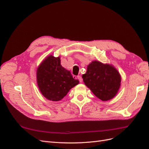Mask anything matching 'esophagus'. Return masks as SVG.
<instances>
[{"label":"esophagus","mask_w":149,"mask_h":149,"mask_svg":"<svg viewBox=\"0 0 149 149\" xmlns=\"http://www.w3.org/2000/svg\"><path fill=\"white\" fill-rule=\"evenodd\" d=\"M78 79H79L80 83H82L83 82V78H82V77L81 76H78Z\"/></svg>","instance_id":"esophagus-1"}]
</instances>
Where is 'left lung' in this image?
Returning <instances> with one entry per match:
<instances>
[{"label": "left lung", "mask_w": 149, "mask_h": 149, "mask_svg": "<svg viewBox=\"0 0 149 149\" xmlns=\"http://www.w3.org/2000/svg\"><path fill=\"white\" fill-rule=\"evenodd\" d=\"M83 81L93 94L102 101H107L115 96L120 88L121 78L118 71L109 65L94 61L83 74Z\"/></svg>", "instance_id": "obj_1"}]
</instances>
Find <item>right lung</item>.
<instances>
[{"instance_id": "obj_1", "label": "right lung", "mask_w": 149, "mask_h": 149, "mask_svg": "<svg viewBox=\"0 0 149 149\" xmlns=\"http://www.w3.org/2000/svg\"><path fill=\"white\" fill-rule=\"evenodd\" d=\"M38 88L48 100L60 101L70 89L79 83L70 71L61 65L60 57L49 56L38 67L37 72Z\"/></svg>"}]
</instances>
